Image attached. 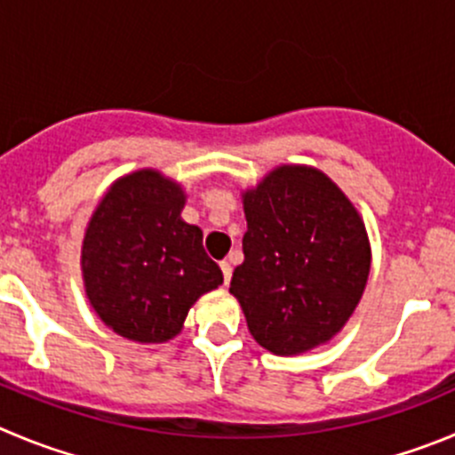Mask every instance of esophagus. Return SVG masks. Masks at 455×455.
Returning a JSON list of instances; mask_svg holds the SVG:
<instances>
[{"instance_id":"1","label":"esophagus","mask_w":455,"mask_h":455,"mask_svg":"<svg viewBox=\"0 0 455 455\" xmlns=\"http://www.w3.org/2000/svg\"><path fill=\"white\" fill-rule=\"evenodd\" d=\"M220 269H222V275H224V285H228V280H231V274H233L231 265L224 260V262H220Z\"/></svg>"}]
</instances>
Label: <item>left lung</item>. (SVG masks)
<instances>
[{"instance_id":"obj_1","label":"left lung","mask_w":455,"mask_h":455,"mask_svg":"<svg viewBox=\"0 0 455 455\" xmlns=\"http://www.w3.org/2000/svg\"><path fill=\"white\" fill-rule=\"evenodd\" d=\"M244 262L231 294L249 332L274 355H299L346 325L366 287L371 244L346 195L318 170L283 165L244 195Z\"/></svg>"}]
</instances>
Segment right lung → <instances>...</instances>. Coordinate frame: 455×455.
Here are the masks:
<instances>
[{
    "instance_id": "right-lung-1",
    "label": "right lung",
    "mask_w": 455,
    "mask_h": 455,
    "mask_svg": "<svg viewBox=\"0 0 455 455\" xmlns=\"http://www.w3.org/2000/svg\"><path fill=\"white\" fill-rule=\"evenodd\" d=\"M184 193L155 170L118 180L83 242V275L103 323L139 343L180 334L190 305L222 285L202 231L180 218Z\"/></svg>"
}]
</instances>
